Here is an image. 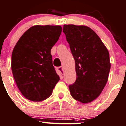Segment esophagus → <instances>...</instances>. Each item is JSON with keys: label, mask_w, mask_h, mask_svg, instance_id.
<instances>
[{"label": "esophagus", "mask_w": 126, "mask_h": 126, "mask_svg": "<svg viewBox=\"0 0 126 126\" xmlns=\"http://www.w3.org/2000/svg\"><path fill=\"white\" fill-rule=\"evenodd\" d=\"M57 70H59V72L61 73V74L62 75H63L64 74V68H63V67H62V66H60V67H59L57 68Z\"/></svg>", "instance_id": "esophagus-1"}]
</instances>
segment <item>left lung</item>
<instances>
[{
	"label": "left lung",
	"instance_id": "8db88e82",
	"mask_svg": "<svg viewBox=\"0 0 126 126\" xmlns=\"http://www.w3.org/2000/svg\"><path fill=\"white\" fill-rule=\"evenodd\" d=\"M63 32L75 62L77 79L69 87L70 94L81 103H90L100 94L108 79V50L87 26L64 24Z\"/></svg>",
	"mask_w": 126,
	"mask_h": 126
}]
</instances>
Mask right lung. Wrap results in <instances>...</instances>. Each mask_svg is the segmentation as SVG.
<instances>
[{
	"label": "right lung",
	"mask_w": 126,
	"mask_h": 126,
	"mask_svg": "<svg viewBox=\"0 0 126 126\" xmlns=\"http://www.w3.org/2000/svg\"><path fill=\"white\" fill-rule=\"evenodd\" d=\"M62 30L60 26H32L14 48L13 77L23 96L31 101H42L49 97L60 79L52 65L51 49Z\"/></svg>",
	"instance_id": "obj_1"
}]
</instances>
